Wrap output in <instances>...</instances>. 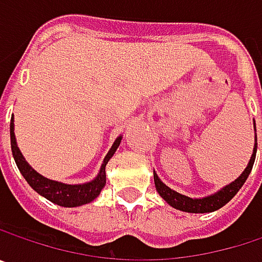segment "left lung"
Returning a JSON list of instances; mask_svg holds the SVG:
<instances>
[{
    "instance_id": "left-lung-1",
    "label": "left lung",
    "mask_w": 262,
    "mask_h": 262,
    "mask_svg": "<svg viewBox=\"0 0 262 262\" xmlns=\"http://www.w3.org/2000/svg\"><path fill=\"white\" fill-rule=\"evenodd\" d=\"M256 145L255 144V148H253V155L249 161V165L246 167V170L243 171V174L235 179L232 183H229L228 186H225L222 191L215 192L214 195H209V197H205V199H191V197H186L182 195L176 191H173L171 188H168L165 183H162L159 181L158 174L153 171V178H155V186H156V191L159 192V195L173 208L179 209V211H185V212H195V214H202V212H212V211H217L220 209L222 206H225L236 192L238 189L243 186V183L246 182V179L249 178L250 171H252V167H253V162H255V156H256Z\"/></svg>"
}]
</instances>
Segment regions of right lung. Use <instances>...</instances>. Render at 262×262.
I'll return each mask as SVG.
<instances>
[{"instance_id": "obj_1", "label": "right lung", "mask_w": 262, "mask_h": 262, "mask_svg": "<svg viewBox=\"0 0 262 262\" xmlns=\"http://www.w3.org/2000/svg\"><path fill=\"white\" fill-rule=\"evenodd\" d=\"M120 142H121V136H118L115 139L112 148L109 150V153L104 158V162L100 168L98 176L92 182L83 183V185H67V183L54 182V181H50V179L40 176L27 164L24 156L21 155V151L16 145V139H15V133H13V117L10 120V145H12V153H13L15 162H16L21 174L24 176V179L36 192H39L40 195H43L45 199H48L50 202H53L59 206H68V208L80 206V205L92 202L101 192V189L106 185V164L109 162V159L118 148Z\"/></svg>"}]
</instances>
